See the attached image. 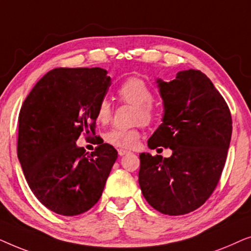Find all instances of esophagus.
<instances>
[{"mask_svg": "<svg viewBox=\"0 0 251 251\" xmlns=\"http://www.w3.org/2000/svg\"><path fill=\"white\" fill-rule=\"evenodd\" d=\"M118 153H119V155H120V156H123V155H126V153H129V152H128V151H126V150H122V149H120V150L118 151Z\"/></svg>", "mask_w": 251, "mask_h": 251, "instance_id": "esophagus-1", "label": "esophagus"}]
</instances>
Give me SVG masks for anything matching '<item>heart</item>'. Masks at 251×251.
Segmentation results:
<instances>
[{
    "label": "heart",
    "instance_id": "1",
    "mask_svg": "<svg viewBox=\"0 0 251 251\" xmlns=\"http://www.w3.org/2000/svg\"><path fill=\"white\" fill-rule=\"evenodd\" d=\"M118 96L122 101L136 106L135 121L151 125L155 118L152 102L154 94L152 88L145 80L138 76H129L120 84ZM96 118L100 123H108L112 119V106L107 99H101L96 108ZM140 130L132 128H114L105 135L106 143L119 149H132L139 142Z\"/></svg>",
    "mask_w": 251,
    "mask_h": 251
}]
</instances>
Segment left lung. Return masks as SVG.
Masks as SVG:
<instances>
[{
    "label": "left lung",
    "mask_w": 251,
    "mask_h": 251,
    "mask_svg": "<svg viewBox=\"0 0 251 251\" xmlns=\"http://www.w3.org/2000/svg\"><path fill=\"white\" fill-rule=\"evenodd\" d=\"M157 83L163 122L149 139V147H169L173 155L140 154L139 186L155 210L185 215L200 208L221 179L232 116L225 99L200 71L178 72L175 80Z\"/></svg>",
    "instance_id": "obj_1"
}]
</instances>
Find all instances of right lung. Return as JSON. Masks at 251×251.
<instances>
[{
  "instance_id": "obj_1",
  "label": "right lung",
  "mask_w": 251,
  "mask_h": 251,
  "mask_svg": "<svg viewBox=\"0 0 251 251\" xmlns=\"http://www.w3.org/2000/svg\"><path fill=\"white\" fill-rule=\"evenodd\" d=\"M109 85L102 68H54L20 109L18 159L34 195L56 214L76 216L94 207L118 159L109 144L98 142L90 154L76 145L81 133L96 135V108Z\"/></svg>"
}]
</instances>
